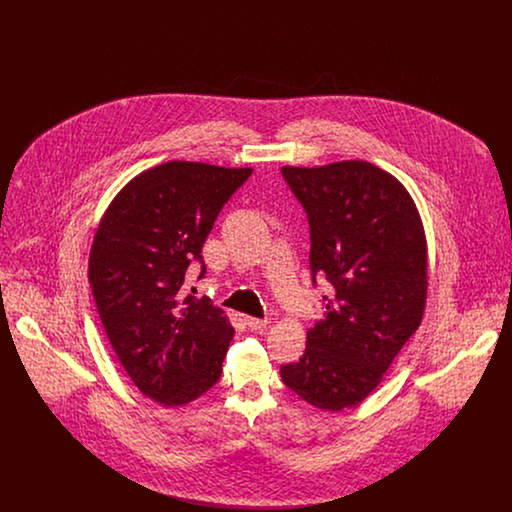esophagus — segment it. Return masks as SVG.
Returning a JSON list of instances; mask_svg holds the SVG:
<instances>
[{
	"label": "esophagus",
	"instance_id": "esophagus-1",
	"mask_svg": "<svg viewBox=\"0 0 512 512\" xmlns=\"http://www.w3.org/2000/svg\"><path fill=\"white\" fill-rule=\"evenodd\" d=\"M244 322L251 330H263L268 326L267 318L244 317Z\"/></svg>",
	"mask_w": 512,
	"mask_h": 512
}]
</instances>
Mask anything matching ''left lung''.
<instances>
[{"label":"left lung","instance_id":"8db88e82","mask_svg":"<svg viewBox=\"0 0 512 512\" xmlns=\"http://www.w3.org/2000/svg\"><path fill=\"white\" fill-rule=\"evenodd\" d=\"M311 226L309 265L332 284L303 357L280 366L309 405L338 413L382 382L418 330L428 292V245L405 186L366 161L282 167Z\"/></svg>","mask_w":512,"mask_h":512}]
</instances>
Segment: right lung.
<instances>
[{
	"instance_id": "add662e5",
	"label": "right lung",
	"mask_w": 512,
	"mask_h": 512,
	"mask_svg": "<svg viewBox=\"0 0 512 512\" xmlns=\"http://www.w3.org/2000/svg\"><path fill=\"white\" fill-rule=\"evenodd\" d=\"M253 169L171 161L134 176L99 220L88 280L122 368L146 397L180 407L213 388L234 328L184 290L222 205Z\"/></svg>"
}]
</instances>
